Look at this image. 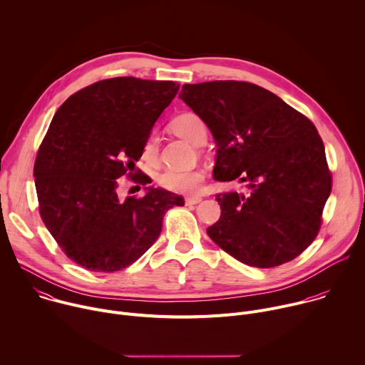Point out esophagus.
<instances>
[{"mask_svg":"<svg viewBox=\"0 0 365 365\" xmlns=\"http://www.w3.org/2000/svg\"><path fill=\"white\" fill-rule=\"evenodd\" d=\"M200 200H202V197H200V196H190V197H186V199H185V202H186V205H187V206L197 205Z\"/></svg>","mask_w":365,"mask_h":365,"instance_id":"34e87169","label":"esophagus"}]
</instances>
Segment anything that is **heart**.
<instances>
[{
    "instance_id": "obj_1",
    "label": "heart",
    "mask_w": 365,
    "mask_h": 365,
    "mask_svg": "<svg viewBox=\"0 0 365 365\" xmlns=\"http://www.w3.org/2000/svg\"><path fill=\"white\" fill-rule=\"evenodd\" d=\"M170 128L173 130V133H176L178 135H180L182 138L187 140L195 145H199L206 140L205 123L199 115L192 113L178 115L170 123ZM143 155L147 162L155 160V155H158V137H155V134H150L147 137L143 148ZM203 178H205V173L199 168H195L190 170L168 169L159 175L158 182L162 187L170 192L193 193L200 187Z\"/></svg>"
}]
</instances>
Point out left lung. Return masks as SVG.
<instances>
[{
    "label": "left lung",
    "mask_w": 365,
    "mask_h": 365,
    "mask_svg": "<svg viewBox=\"0 0 365 365\" xmlns=\"http://www.w3.org/2000/svg\"><path fill=\"white\" fill-rule=\"evenodd\" d=\"M179 98L217 143L214 178L247 182L217 195L221 218L206 232L238 262L270 269L315 240L332 189L318 130L273 92L248 82L183 85Z\"/></svg>",
    "instance_id": "1"
}]
</instances>
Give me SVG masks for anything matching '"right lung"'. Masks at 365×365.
<instances>
[{
  "label": "right lung",
  "instance_id": "obj_1",
  "mask_svg": "<svg viewBox=\"0 0 365 365\" xmlns=\"http://www.w3.org/2000/svg\"><path fill=\"white\" fill-rule=\"evenodd\" d=\"M178 91L172 81H99L71 95L51 120L34 162L38 211L62 251L83 269L128 267L159 238L170 207L185 205L162 187L147 186L143 197L121 199L117 192L127 172L134 182L151 183L147 175H133L134 163Z\"/></svg>",
  "mask_w": 365,
  "mask_h": 365
}]
</instances>
